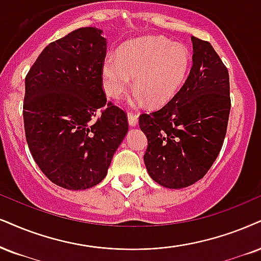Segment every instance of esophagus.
<instances>
[{
    "label": "esophagus",
    "mask_w": 261,
    "mask_h": 261,
    "mask_svg": "<svg viewBox=\"0 0 261 261\" xmlns=\"http://www.w3.org/2000/svg\"><path fill=\"white\" fill-rule=\"evenodd\" d=\"M128 123L130 127H136L138 124V115L133 114V112H128Z\"/></svg>",
    "instance_id": "34e87169"
}]
</instances>
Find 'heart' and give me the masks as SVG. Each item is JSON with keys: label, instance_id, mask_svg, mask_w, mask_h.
Wrapping results in <instances>:
<instances>
[{"label": "heart", "instance_id": "b5f03b06", "mask_svg": "<svg viewBox=\"0 0 261 261\" xmlns=\"http://www.w3.org/2000/svg\"><path fill=\"white\" fill-rule=\"evenodd\" d=\"M191 56L181 43L166 38L143 37L127 42L120 54H109L101 66L104 91L117 99L127 91L134 77L136 102L149 100L163 106L174 98L188 76Z\"/></svg>", "mask_w": 261, "mask_h": 261}]
</instances>
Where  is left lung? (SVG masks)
<instances>
[{
  "instance_id": "left-lung-1",
  "label": "left lung",
  "mask_w": 261,
  "mask_h": 261,
  "mask_svg": "<svg viewBox=\"0 0 261 261\" xmlns=\"http://www.w3.org/2000/svg\"><path fill=\"white\" fill-rule=\"evenodd\" d=\"M192 66L184 85L162 109L139 117L147 138V173L168 189L207 174L219 155L229 121V72L212 44L192 36Z\"/></svg>"
}]
</instances>
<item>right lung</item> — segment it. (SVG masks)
<instances>
[{
  "mask_svg": "<svg viewBox=\"0 0 261 261\" xmlns=\"http://www.w3.org/2000/svg\"><path fill=\"white\" fill-rule=\"evenodd\" d=\"M101 34L81 28L52 42L25 79L29 149L43 174L67 190L99 184L128 132L125 112L106 104L101 66L108 42Z\"/></svg>",
  "mask_w": 261,
  "mask_h": 261,
  "instance_id": "right-lung-1",
  "label": "right lung"
}]
</instances>
